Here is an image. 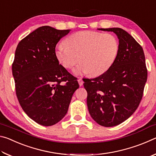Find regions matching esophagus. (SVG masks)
Segmentation results:
<instances>
[{
  "mask_svg": "<svg viewBox=\"0 0 156 156\" xmlns=\"http://www.w3.org/2000/svg\"><path fill=\"white\" fill-rule=\"evenodd\" d=\"M78 84H79V85L80 86H82L83 84V80H82V78H79L78 79Z\"/></svg>",
  "mask_w": 156,
  "mask_h": 156,
  "instance_id": "34e87169",
  "label": "esophagus"
}]
</instances>
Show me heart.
<instances>
[{
    "label": "heart",
    "instance_id": "obj_1",
    "mask_svg": "<svg viewBox=\"0 0 156 156\" xmlns=\"http://www.w3.org/2000/svg\"><path fill=\"white\" fill-rule=\"evenodd\" d=\"M65 43L56 47L55 54L65 68H72L80 60L82 63L73 69L76 75L103 74L112 67L120 51L114 35L98 31H78L69 36Z\"/></svg>",
    "mask_w": 156,
    "mask_h": 156
}]
</instances>
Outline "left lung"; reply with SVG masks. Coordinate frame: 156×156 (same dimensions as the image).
<instances>
[{
  "mask_svg": "<svg viewBox=\"0 0 156 156\" xmlns=\"http://www.w3.org/2000/svg\"><path fill=\"white\" fill-rule=\"evenodd\" d=\"M98 30L116 34L119 54L107 72L94 78H83V84L91 118L100 125L111 127L128 119L138 108L147 70L142 47L128 32L118 27Z\"/></svg>",
  "mask_w": 156,
  "mask_h": 156,
  "instance_id": "8db88e82",
  "label": "left lung"
}]
</instances>
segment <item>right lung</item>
I'll use <instances>...</instances> for the list:
<instances>
[{
  "label": "right lung",
  "mask_w": 156,
  "mask_h": 156,
  "mask_svg": "<svg viewBox=\"0 0 156 156\" xmlns=\"http://www.w3.org/2000/svg\"><path fill=\"white\" fill-rule=\"evenodd\" d=\"M69 31L43 26L23 38L16 49L12 74L18 100L26 114L39 125L51 126L61 120L79 88L55 54L60 39Z\"/></svg>",
  "instance_id": "add662e5"
}]
</instances>
